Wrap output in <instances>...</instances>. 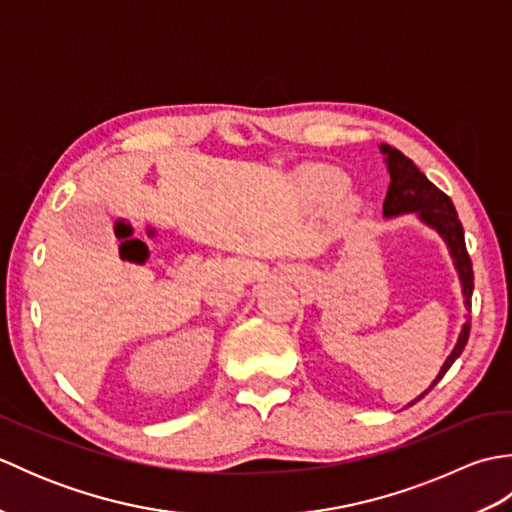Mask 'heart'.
<instances>
[{
    "label": "heart",
    "instance_id": "b5f03b06",
    "mask_svg": "<svg viewBox=\"0 0 512 512\" xmlns=\"http://www.w3.org/2000/svg\"><path fill=\"white\" fill-rule=\"evenodd\" d=\"M303 178H306L308 187L325 202H332L336 198H341L343 191L347 189V178L343 176L341 171L330 169V167H312V169L306 171V176H303ZM345 209L354 213L358 209V200L356 198L347 200Z\"/></svg>",
    "mask_w": 512,
    "mask_h": 512
}]
</instances>
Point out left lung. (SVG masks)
<instances>
[{"mask_svg": "<svg viewBox=\"0 0 512 512\" xmlns=\"http://www.w3.org/2000/svg\"><path fill=\"white\" fill-rule=\"evenodd\" d=\"M378 149L380 154L385 156V165L389 173V189L383 202V215L387 220H391V217L413 213L424 226H429L431 231H436L442 237V242L447 244V250L453 259L455 273H458V279H460L464 308L466 312H471L473 264H471L469 253H466L464 228L451 198L447 193H442L427 176H424V173L413 165V160H409L402 151H398L391 145H378ZM469 332H471V314H464V323L460 328L458 341H455L447 361L442 363L438 376L433 378V383L424 389L418 398L407 402V407L416 405L422 396H427L429 391L440 383L442 376L447 374L449 367L455 363V358L462 354L466 341H469Z\"/></svg>", "mask_w": 512, "mask_h": 512, "instance_id": "8db88e82", "label": "left lung"}]
</instances>
